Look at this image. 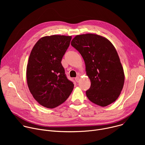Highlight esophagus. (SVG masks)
Instances as JSON below:
<instances>
[{
  "label": "esophagus",
  "instance_id": "esophagus-1",
  "mask_svg": "<svg viewBox=\"0 0 145 145\" xmlns=\"http://www.w3.org/2000/svg\"><path fill=\"white\" fill-rule=\"evenodd\" d=\"M74 79H75V81H76V82H78V81H79V80H80V78H79L78 76H77V77H76Z\"/></svg>",
  "mask_w": 145,
  "mask_h": 145
}]
</instances>
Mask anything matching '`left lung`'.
Listing matches in <instances>:
<instances>
[{"mask_svg": "<svg viewBox=\"0 0 145 145\" xmlns=\"http://www.w3.org/2000/svg\"><path fill=\"white\" fill-rule=\"evenodd\" d=\"M71 45L83 58L91 87L88 99L106 107L119 97L125 82V74L118 53L107 38L93 34L76 35Z\"/></svg>", "mask_w": 145, "mask_h": 145, "instance_id": "obj_1", "label": "left lung"}]
</instances>
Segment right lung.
Returning a JSON list of instances; mask_svg holds the SVG:
<instances>
[{
	"mask_svg": "<svg viewBox=\"0 0 145 145\" xmlns=\"http://www.w3.org/2000/svg\"><path fill=\"white\" fill-rule=\"evenodd\" d=\"M71 36L54 35L39 39L33 47L27 66L29 90L40 105L55 108L63 103L73 91L61 60L68 49Z\"/></svg>",
	"mask_w": 145,
	"mask_h": 145,
	"instance_id": "add662e5",
	"label": "right lung"
}]
</instances>
